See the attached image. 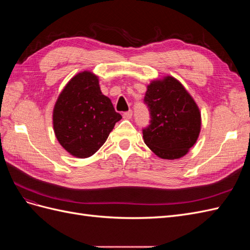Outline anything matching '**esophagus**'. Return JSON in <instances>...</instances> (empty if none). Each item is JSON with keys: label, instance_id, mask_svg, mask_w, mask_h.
Returning a JSON list of instances; mask_svg holds the SVG:
<instances>
[{"label": "esophagus", "instance_id": "obj_1", "mask_svg": "<svg viewBox=\"0 0 250 250\" xmlns=\"http://www.w3.org/2000/svg\"><path fill=\"white\" fill-rule=\"evenodd\" d=\"M123 117H124V119H131L132 118V110L130 109V110H128V111H125L123 113Z\"/></svg>", "mask_w": 250, "mask_h": 250}]
</instances>
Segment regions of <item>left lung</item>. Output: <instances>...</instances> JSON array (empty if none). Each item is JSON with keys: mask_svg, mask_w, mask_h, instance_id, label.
Segmentation results:
<instances>
[{"mask_svg": "<svg viewBox=\"0 0 250 250\" xmlns=\"http://www.w3.org/2000/svg\"><path fill=\"white\" fill-rule=\"evenodd\" d=\"M150 121L143 128L146 145L164 160H175L188 153L198 139L200 112L193 98L173 77L156 80L144 98Z\"/></svg>", "mask_w": 250, "mask_h": 250, "instance_id": "1", "label": "left lung"}]
</instances>
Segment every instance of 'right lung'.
I'll return each mask as SVG.
<instances>
[{
	"label": "right lung",
	"mask_w": 250,
	"mask_h": 250,
	"mask_svg": "<svg viewBox=\"0 0 250 250\" xmlns=\"http://www.w3.org/2000/svg\"><path fill=\"white\" fill-rule=\"evenodd\" d=\"M122 116L104 96L98 77L82 72L73 77L59 95L53 111V125L58 142L77 157L96 153Z\"/></svg>",
	"instance_id": "right-lung-1"
}]
</instances>
